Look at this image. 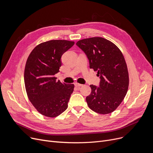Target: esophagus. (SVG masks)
Returning a JSON list of instances; mask_svg holds the SVG:
<instances>
[{
    "label": "esophagus",
    "instance_id": "1",
    "mask_svg": "<svg viewBox=\"0 0 153 153\" xmlns=\"http://www.w3.org/2000/svg\"><path fill=\"white\" fill-rule=\"evenodd\" d=\"M75 86L78 87H81V86H82V84H79V83H75L74 84Z\"/></svg>",
    "mask_w": 153,
    "mask_h": 153
}]
</instances>
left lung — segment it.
Masks as SVG:
<instances>
[{
  "mask_svg": "<svg viewBox=\"0 0 153 153\" xmlns=\"http://www.w3.org/2000/svg\"><path fill=\"white\" fill-rule=\"evenodd\" d=\"M76 45L84 52L90 68L97 71L99 87L91 85L86 97L89 107L100 114L113 112L124 99L129 85V76L124 56L112 42L102 37L79 40Z\"/></svg>",
  "mask_w": 153,
  "mask_h": 153,
  "instance_id": "obj_1",
  "label": "left lung"
}]
</instances>
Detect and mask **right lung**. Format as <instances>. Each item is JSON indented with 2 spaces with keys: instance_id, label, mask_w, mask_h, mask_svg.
<instances>
[{
  "instance_id": "1",
  "label": "right lung",
  "mask_w": 153,
  "mask_h": 153,
  "mask_svg": "<svg viewBox=\"0 0 153 153\" xmlns=\"http://www.w3.org/2000/svg\"><path fill=\"white\" fill-rule=\"evenodd\" d=\"M74 45L67 40H50L36 46L27 59L24 72L27 94L43 115L56 117L68 108L74 85L57 81L54 75L61 66L62 55Z\"/></svg>"
}]
</instances>
